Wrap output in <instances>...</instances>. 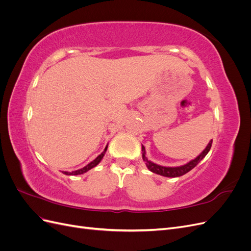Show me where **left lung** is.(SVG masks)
Returning <instances> with one entry per match:
<instances>
[{
	"instance_id": "8db88e82",
	"label": "left lung",
	"mask_w": 251,
	"mask_h": 251,
	"mask_svg": "<svg viewBox=\"0 0 251 251\" xmlns=\"http://www.w3.org/2000/svg\"><path fill=\"white\" fill-rule=\"evenodd\" d=\"M211 143H212V140L208 143V146L206 147V149H205L198 157L194 159V160H192L191 162H188L185 165L178 166V168H165V166L158 165V164H155L153 162L149 161L148 158L146 157V150H144L143 146H142V158H143V161L146 162L148 169L151 172H153V173L158 174V175H161V176H164V177H172V178L173 177H180V176H182V175H184L187 172L193 170L195 166L198 164L205 156L207 155V153L211 148Z\"/></svg>"
}]
</instances>
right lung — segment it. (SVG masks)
Returning <instances> with one entry per match:
<instances>
[{"mask_svg":"<svg viewBox=\"0 0 251 251\" xmlns=\"http://www.w3.org/2000/svg\"><path fill=\"white\" fill-rule=\"evenodd\" d=\"M108 148V147H107ZM107 148L104 149V151H102V153L98 156L95 160H93L92 162L91 163H89L87 166H85V168H82V169H80V170H78V171H75V172H72V173H69V172H64V174L65 175H80V174H83V173H86V172H88L89 170H91V169H93L94 166H96L98 163L100 162V160L102 159V157L104 156V153H105V151H107Z\"/></svg>","mask_w":251,"mask_h":251,"instance_id":"add662e5","label":"right lung"}]
</instances>
